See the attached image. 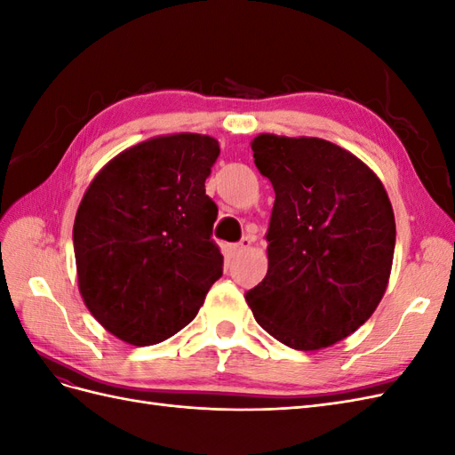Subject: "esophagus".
Returning a JSON list of instances; mask_svg holds the SVG:
<instances>
[{
	"instance_id": "34e87169",
	"label": "esophagus",
	"mask_w": 455,
	"mask_h": 455,
	"mask_svg": "<svg viewBox=\"0 0 455 455\" xmlns=\"http://www.w3.org/2000/svg\"><path fill=\"white\" fill-rule=\"evenodd\" d=\"M251 244H252V237H243L237 244H231L229 251H231L233 256H235V254H241V252H244V251H249Z\"/></svg>"
}]
</instances>
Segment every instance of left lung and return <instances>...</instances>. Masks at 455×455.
<instances>
[{"instance_id": "left-lung-1", "label": "left lung", "mask_w": 455, "mask_h": 455, "mask_svg": "<svg viewBox=\"0 0 455 455\" xmlns=\"http://www.w3.org/2000/svg\"><path fill=\"white\" fill-rule=\"evenodd\" d=\"M258 171L275 203L267 275L244 294L256 323L284 346H334L376 311L389 283L395 214L379 178L323 139L259 134Z\"/></svg>"}]
</instances>
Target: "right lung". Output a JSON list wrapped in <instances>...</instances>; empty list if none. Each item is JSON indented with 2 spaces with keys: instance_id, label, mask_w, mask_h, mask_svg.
Masks as SVG:
<instances>
[{
  "instance_id": "obj_1",
  "label": "right lung",
  "mask_w": 455,
  "mask_h": 455,
  "mask_svg": "<svg viewBox=\"0 0 455 455\" xmlns=\"http://www.w3.org/2000/svg\"><path fill=\"white\" fill-rule=\"evenodd\" d=\"M218 156L212 136H157L109 161L79 203V292L131 346L180 332L222 277L224 256L211 239L218 206L204 191Z\"/></svg>"
}]
</instances>
